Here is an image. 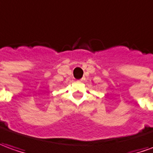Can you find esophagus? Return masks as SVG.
Wrapping results in <instances>:
<instances>
[{
  "mask_svg": "<svg viewBox=\"0 0 153 153\" xmlns=\"http://www.w3.org/2000/svg\"><path fill=\"white\" fill-rule=\"evenodd\" d=\"M84 79H84V78H83V79H80V81H84Z\"/></svg>",
  "mask_w": 153,
  "mask_h": 153,
  "instance_id": "34e87169",
  "label": "esophagus"
}]
</instances>
